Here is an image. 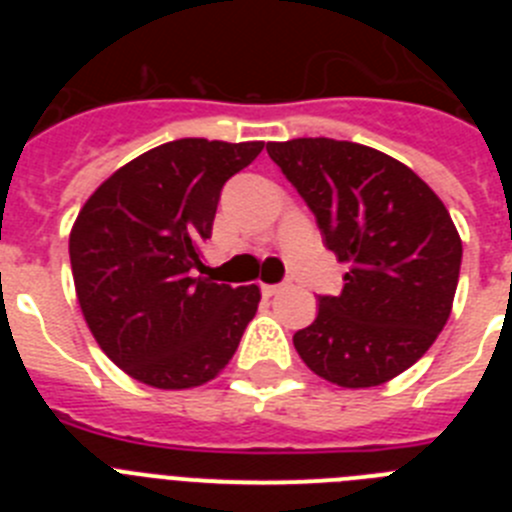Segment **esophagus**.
<instances>
[{"label":"esophagus","mask_w":512,"mask_h":512,"mask_svg":"<svg viewBox=\"0 0 512 512\" xmlns=\"http://www.w3.org/2000/svg\"><path fill=\"white\" fill-rule=\"evenodd\" d=\"M284 287H287V284H261V292H264L266 297H274L277 292H282Z\"/></svg>","instance_id":"1"}]
</instances>
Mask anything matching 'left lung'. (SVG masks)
Wrapping results in <instances>:
<instances>
[{
  "mask_svg": "<svg viewBox=\"0 0 512 512\" xmlns=\"http://www.w3.org/2000/svg\"><path fill=\"white\" fill-rule=\"evenodd\" d=\"M312 210L343 274L338 297L295 333L318 377L359 390L390 382L433 346L454 305L461 238L449 210L397 158L351 140L266 146Z\"/></svg>",
  "mask_w": 512,
  "mask_h": 512,
  "instance_id": "8db88e82",
  "label": "left lung"
}]
</instances>
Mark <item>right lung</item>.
<instances>
[{
    "mask_svg": "<svg viewBox=\"0 0 512 512\" xmlns=\"http://www.w3.org/2000/svg\"><path fill=\"white\" fill-rule=\"evenodd\" d=\"M261 148L171 140L117 169L76 217L69 256L84 320L104 354L148 387L215 379L256 315V284H215L194 266L223 184Z\"/></svg>",
    "mask_w": 512,
    "mask_h": 512,
    "instance_id": "obj_1",
    "label": "right lung"
}]
</instances>
